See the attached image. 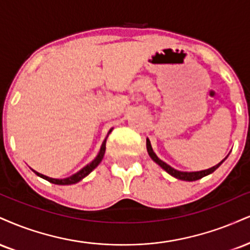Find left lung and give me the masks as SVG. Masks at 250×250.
<instances>
[{
	"instance_id": "left-lung-1",
	"label": "left lung",
	"mask_w": 250,
	"mask_h": 250,
	"mask_svg": "<svg viewBox=\"0 0 250 250\" xmlns=\"http://www.w3.org/2000/svg\"><path fill=\"white\" fill-rule=\"evenodd\" d=\"M146 149H148V154H149L150 157H151L152 161L156 162V163H157L161 167H163V169L167 171V173H170L171 176L176 177V178H178V179L188 180V182H193V180H198V179L203 178V177L207 176V174L214 172V171L218 169V167L222 164V162H224V161L220 162V163L216 164L215 167H211V169L203 170V171H195V172H183V171H178V170L173 169V167H171L169 164H167V163H165V162L161 161V159H159L157 156H156V154L154 152V150H152L151 144H150V141L149 140H146Z\"/></svg>"
}]
</instances>
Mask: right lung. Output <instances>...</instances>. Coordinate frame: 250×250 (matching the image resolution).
Returning a JSON list of instances; mask_svg holds the SVG:
<instances>
[{
	"label": "right lung",
	"mask_w": 250,
	"mask_h": 250,
	"mask_svg": "<svg viewBox=\"0 0 250 250\" xmlns=\"http://www.w3.org/2000/svg\"><path fill=\"white\" fill-rule=\"evenodd\" d=\"M110 131H112V130H110ZM110 131H109V133H110ZM109 133H108V134H109ZM106 141H107V138H106V140L104 141V143H102L101 149H100V152H99V155L96 156V158L94 159V161H93L92 163H89L88 165H86V167H83V169H81V170L79 171V172L74 173L73 176L68 177V178H64V179H55V178H50V177L44 176V174L39 173V172H37V171H35V170H34V171H35V173L37 174V176L42 177V178L46 179L47 182L53 183V184H57V185H71V184H76V183L80 182V180L83 179V178H85V177L87 176V174L91 173L92 171L94 170L95 167H98L99 164H100V162L102 161V158H104V151H106Z\"/></svg>",
	"instance_id": "obj_1"
}]
</instances>
